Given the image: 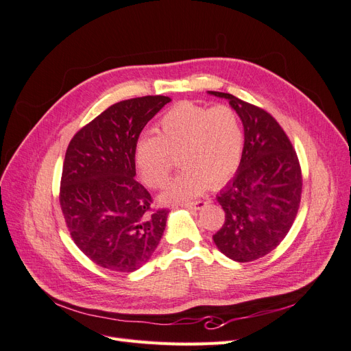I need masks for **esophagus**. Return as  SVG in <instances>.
<instances>
[{
  "label": "esophagus",
  "mask_w": 351,
  "mask_h": 351,
  "mask_svg": "<svg viewBox=\"0 0 351 351\" xmlns=\"http://www.w3.org/2000/svg\"><path fill=\"white\" fill-rule=\"evenodd\" d=\"M205 205H206V202H205V200L182 202V204H180V206H183V208H189V209H200V208H204Z\"/></svg>",
  "instance_id": "1"
}]
</instances>
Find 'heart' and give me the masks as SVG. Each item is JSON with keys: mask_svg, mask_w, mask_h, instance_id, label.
Masks as SVG:
<instances>
[{"mask_svg": "<svg viewBox=\"0 0 351 351\" xmlns=\"http://www.w3.org/2000/svg\"><path fill=\"white\" fill-rule=\"evenodd\" d=\"M156 136H142L134 162L151 189L167 184L178 158L183 171L169 184L164 199L186 200L218 187L236 173L244 132L239 112L230 105L205 107L190 101L176 104L158 121Z\"/></svg>", "mask_w": 351, "mask_h": 351, "instance_id": "b5f03b06", "label": "heart"}]
</instances>
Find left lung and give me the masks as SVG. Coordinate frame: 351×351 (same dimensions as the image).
Segmentation results:
<instances>
[{"label": "left lung", "mask_w": 351, "mask_h": 351, "mask_svg": "<svg viewBox=\"0 0 351 351\" xmlns=\"http://www.w3.org/2000/svg\"><path fill=\"white\" fill-rule=\"evenodd\" d=\"M230 101L244 127V147L234 178L217 196L226 221L214 234L232 261L252 262L272 252L290 231L300 208L303 176L299 158L274 117L234 95Z\"/></svg>", "instance_id": "left-lung-1"}]
</instances>
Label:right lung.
Here are the masks:
<instances>
[{"label": "right lung", "instance_id": "obj_1", "mask_svg": "<svg viewBox=\"0 0 351 351\" xmlns=\"http://www.w3.org/2000/svg\"><path fill=\"white\" fill-rule=\"evenodd\" d=\"M162 95L120 101L73 136L62 164L60 206L76 246L99 267L133 272L151 259L168 209L136 182L134 146Z\"/></svg>", "mask_w": 351, "mask_h": 351}]
</instances>
